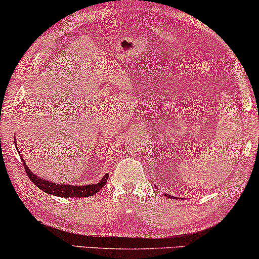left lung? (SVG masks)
<instances>
[{"mask_svg":"<svg viewBox=\"0 0 259 259\" xmlns=\"http://www.w3.org/2000/svg\"><path fill=\"white\" fill-rule=\"evenodd\" d=\"M165 196H166V197H168V198H171V197H170L169 195H167V194H165ZM174 198H178V197H174Z\"/></svg>","mask_w":259,"mask_h":259,"instance_id":"left-lung-1","label":"left lung"}]
</instances>
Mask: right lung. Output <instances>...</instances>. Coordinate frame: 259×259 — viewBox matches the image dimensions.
<instances>
[{
  "instance_id": "add662e5",
  "label": "right lung",
  "mask_w": 259,
  "mask_h": 259,
  "mask_svg": "<svg viewBox=\"0 0 259 259\" xmlns=\"http://www.w3.org/2000/svg\"><path fill=\"white\" fill-rule=\"evenodd\" d=\"M16 146H17V144H16ZM16 149H17V147H16ZM18 153L20 155L19 151H18ZM20 159H22V161L24 163V168H25L26 174L28 175V178H30L31 181L33 182L39 189H41L42 191L47 192V194H49V195H54L57 197H64V198H68V197L93 196V195H96L102 187H105V184L107 183V180H108V173H106L98 183L86 184V186H73V184L55 183V182L48 181V180H46V179L40 178V176L34 174L33 171L28 168L27 163L25 162V160L23 159V157H20Z\"/></svg>"
}]
</instances>
